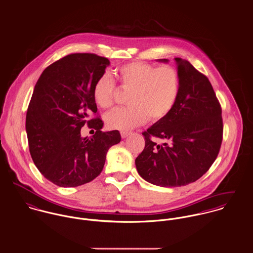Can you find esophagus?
<instances>
[{
	"label": "esophagus",
	"mask_w": 253,
	"mask_h": 253,
	"mask_svg": "<svg viewBox=\"0 0 253 253\" xmlns=\"http://www.w3.org/2000/svg\"><path fill=\"white\" fill-rule=\"evenodd\" d=\"M129 134H130V132H129V131H121L122 138H126V137H127Z\"/></svg>",
	"instance_id": "esophagus-1"
}]
</instances>
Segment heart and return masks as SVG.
Segmentation results:
<instances>
[{
  "label": "heart",
  "mask_w": 253,
  "mask_h": 253,
  "mask_svg": "<svg viewBox=\"0 0 253 253\" xmlns=\"http://www.w3.org/2000/svg\"><path fill=\"white\" fill-rule=\"evenodd\" d=\"M116 74L121 87L130 91L127 97L130 106L114 110L105 116L110 129L128 130L143 125L150 118L160 122L172 112L179 99L180 74L173 66L133 61L119 67ZM92 95L99 107H113L117 85L109 74H102L96 80Z\"/></svg>",
  "instance_id": "b5f03b06"
}]
</instances>
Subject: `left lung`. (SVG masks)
<instances>
[{
	"label": "left lung",
	"instance_id": "1",
	"mask_svg": "<svg viewBox=\"0 0 253 253\" xmlns=\"http://www.w3.org/2000/svg\"><path fill=\"white\" fill-rule=\"evenodd\" d=\"M175 60L179 99L166 119L142 132L144 149L135 159L139 175L161 187H179L201 178L216 160L223 139L222 109L210 80L189 61Z\"/></svg>",
	"mask_w": 253,
	"mask_h": 253
}]
</instances>
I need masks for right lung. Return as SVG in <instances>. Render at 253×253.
Listing matches in <instances>:
<instances>
[{
  "label": "right lung",
  "instance_id": "1",
  "mask_svg": "<svg viewBox=\"0 0 253 253\" xmlns=\"http://www.w3.org/2000/svg\"><path fill=\"white\" fill-rule=\"evenodd\" d=\"M109 64L94 53H71L47 66L37 82L26 114L29 151L40 172L59 187L96 178L109 148L121 141L119 130H101L92 95ZM90 113L97 117L89 119ZM84 124L96 129L91 139L80 136Z\"/></svg>",
  "mask_w": 253,
  "mask_h": 253
}]
</instances>
